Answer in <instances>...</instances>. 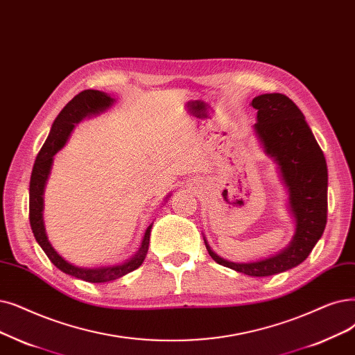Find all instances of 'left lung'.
<instances>
[{"label": "left lung", "mask_w": 355, "mask_h": 355, "mask_svg": "<svg viewBox=\"0 0 355 355\" xmlns=\"http://www.w3.org/2000/svg\"><path fill=\"white\" fill-rule=\"evenodd\" d=\"M251 105L257 110L255 133L267 155L279 165L287 187L295 236L286 250L255 263H232L214 254L206 239L205 243L218 264L251 277H267L302 264L320 239L327 226L328 168L303 113L287 96L263 94Z\"/></svg>", "instance_id": "8db88e82"}]
</instances>
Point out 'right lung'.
<instances>
[{
  "mask_svg": "<svg viewBox=\"0 0 355 355\" xmlns=\"http://www.w3.org/2000/svg\"><path fill=\"white\" fill-rule=\"evenodd\" d=\"M113 103L114 100L110 96H107L105 92H101L97 89H85L80 92L78 96H75L55 119L48 139H46L40 152L37 153V158L33 165L32 177H30L28 219L37 243L42 246V250L52 261V264L56 266V268L64 271L65 274H69L72 277H76V279H81L88 283L113 282L116 279H120L123 275H126L128 272L139 268L148 252L152 225H149L146 229L139 251L136 252L133 258L126 261V263L119 264V266L98 267V268L76 267L60 257L53 250V246L48 241V236H46V230L43 225V213H42L43 191H44V184L48 181V177L51 173L53 155L67 144L68 136L71 135L73 126L85 117L94 116L107 110Z\"/></svg>",
  "mask_w": 355,
  "mask_h": 355,
  "instance_id": "1",
  "label": "right lung"
}]
</instances>
